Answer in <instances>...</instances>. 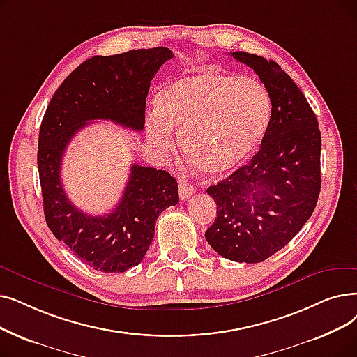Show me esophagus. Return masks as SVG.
Returning a JSON list of instances; mask_svg holds the SVG:
<instances>
[{
    "instance_id": "esophagus-1",
    "label": "esophagus",
    "mask_w": 357,
    "mask_h": 357,
    "mask_svg": "<svg viewBox=\"0 0 357 357\" xmlns=\"http://www.w3.org/2000/svg\"><path fill=\"white\" fill-rule=\"evenodd\" d=\"M194 194V187L187 181H179V197L181 199H188Z\"/></svg>"
}]
</instances>
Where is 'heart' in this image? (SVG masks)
Segmentation results:
<instances>
[{
    "label": "heart",
    "instance_id": "obj_1",
    "mask_svg": "<svg viewBox=\"0 0 357 357\" xmlns=\"http://www.w3.org/2000/svg\"><path fill=\"white\" fill-rule=\"evenodd\" d=\"M270 116V95L258 80L206 70L162 87L144 127L162 159L172 154L176 131L185 156L198 172L220 176L251 156Z\"/></svg>",
    "mask_w": 357,
    "mask_h": 357
}]
</instances>
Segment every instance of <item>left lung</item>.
Here are the masks:
<instances>
[{
    "label": "left lung",
    "mask_w": 357,
    "mask_h": 357,
    "mask_svg": "<svg viewBox=\"0 0 357 357\" xmlns=\"http://www.w3.org/2000/svg\"><path fill=\"white\" fill-rule=\"evenodd\" d=\"M264 83L271 116L246 165L207 190L217 217L206 239L236 262H261L280 251L312 215L321 191V132L301 89L273 59L231 52Z\"/></svg>",
    "instance_id": "1"
}]
</instances>
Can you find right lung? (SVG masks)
Segmentation results:
<instances>
[{
	"label": "right lung",
	"mask_w": 357,
	"mask_h": 357,
	"mask_svg": "<svg viewBox=\"0 0 357 357\" xmlns=\"http://www.w3.org/2000/svg\"><path fill=\"white\" fill-rule=\"evenodd\" d=\"M172 56L163 46L91 56L58 87L43 115L38 169L46 225L75 257L98 271L123 273L140 264L159 214L178 204V182L166 170L132 165L118 206L109 214L90 215L71 203L61 183L64 151L93 119L142 131L150 82Z\"/></svg>",
	"instance_id": "1"
}]
</instances>
